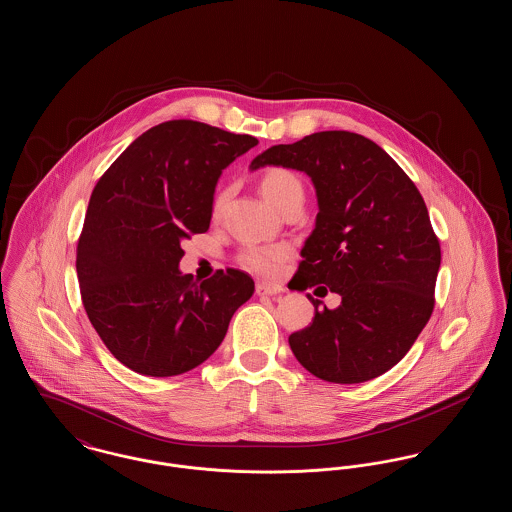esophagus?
<instances>
[{
	"label": "esophagus",
	"mask_w": 512,
	"mask_h": 512,
	"mask_svg": "<svg viewBox=\"0 0 512 512\" xmlns=\"http://www.w3.org/2000/svg\"><path fill=\"white\" fill-rule=\"evenodd\" d=\"M255 292H257V295H276V293H282L284 290H282L280 286H270V284L259 282V284L255 286Z\"/></svg>",
	"instance_id": "esophagus-1"
}]
</instances>
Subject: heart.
Returning a JSON list of instances; mask_svg holds the SVG:
<instances>
[{"mask_svg":"<svg viewBox=\"0 0 512 512\" xmlns=\"http://www.w3.org/2000/svg\"><path fill=\"white\" fill-rule=\"evenodd\" d=\"M259 186L263 195L278 211H284L295 201H303V194H305L301 180L288 169H270L261 176ZM226 199H228V188H222L213 199L215 217H219L222 213ZM290 257H292V249L288 245H247L238 255V263L263 278H276Z\"/></svg>","mask_w":512,"mask_h":512,"instance_id":"obj_1","label":"heart"}]
</instances>
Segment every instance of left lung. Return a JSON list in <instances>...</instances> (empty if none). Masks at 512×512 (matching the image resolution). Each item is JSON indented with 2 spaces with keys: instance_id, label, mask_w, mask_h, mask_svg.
<instances>
[{
  "instance_id": "obj_1",
  "label": "left lung",
  "mask_w": 512,
  "mask_h": 512,
  "mask_svg": "<svg viewBox=\"0 0 512 512\" xmlns=\"http://www.w3.org/2000/svg\"><path fill=\"white\" fill-rule=\"evenodd\" d=\"M282 165L307 172L318 215L301 249L297 290L324 284L336 309L288 338L295 359L320 380L361 384L397 365L436 303L441 249L426 203L390 155L361 134L326 130L268 147L251 169Z\"/></svg>"
}]
</instances>
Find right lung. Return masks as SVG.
I'll return each mask as SVG.
<instances>
[{"label":"right lung","instance_id":"1","mask_svg":"<svg viewBox=\"0 0 512 512\" xmlns=\"http://www.w3.org/2000/svg\"><path fill=\"white\" fill-rule=\"evenodd\" d=\"M257 138L178 119L149 128L99 178L76 245L82 305L130 370L167 378L207 361L253 295L249 274H182L180 242L209 230L220 172Z\"/></svg>","mask_w":512,"mask_h":512}]
</instances>
